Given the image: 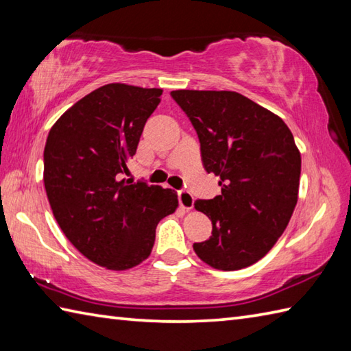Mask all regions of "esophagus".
Instances as JSON below:
<instances>
[{
    "label": "esophagus",
    "mask_w": 351,
    "mask_h": 351,
    "mask_svg": "<svg viewBox=\"0 0 351 351\" xmlns=\"http://www.w3.org/2000/svg\"><path fill=\"white\" fill-rule=\"evenodd\" d=\"M178 200H180V205L184 208V210H191L193 205H195V197L190 191L187 190H180L178 191Z\"/></svg>",
    "instance_id": "esophagus-1"
}]
</instances>
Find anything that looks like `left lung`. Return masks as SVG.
Returning a JSON list of instances; mask_svg holds the SVG:
<instances>
[{
  "instance_id": "left-lung-1",
  "label": "left lung",
  "mask_w": 351,
  "mask_h": 351,
  "mask_svg": "<svg viewBox=\"0 0 351 351\" xmlns=\"http://www.w3.org/2000/svg\"><path fill=\"white\" fill-rule=\"evenodd\" d=\"M195 126L208 173L220 176L221 195L196 200L210 217V240L196 255L217 270H241L271 250L297 204L302 158L279 116L237 92L170 93Z\"/></svg>"
}]
</instances>
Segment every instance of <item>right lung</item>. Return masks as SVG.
<instances>
[{"mask_svg":"<svg viewBox=\"0 0 351 351\" xmlns=\"http://www.w3.org/2000/svg\"><path fill=\"white\" fill-rule=\"evenodd\" d=\"M161 88L113 83L64 111L43 151V182L66 238L92 263L128 270L151 255L158 221L178 208L171 189L126 180Z\"/></svg>","mask_w":351,"mask_h":351,"instance_id":"1","label":"right lung"}]
</instances>
